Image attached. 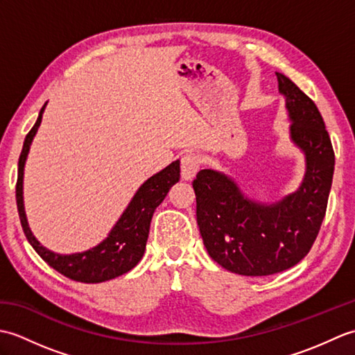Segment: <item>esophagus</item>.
I'll return each mask as SVG.
<instances>
[{
	"label": "esophagus",
	"instance_id": "esophagus-1",
	"mask_svg": "<svg viewBox=\"0 0 355 355\" xmlns=\"http://www.w3.org/2000/svg\"><path fill=\"white\" fill-rule=\"evenodd\" d=\"M200 155L195 153H187L182 157V177L184 180H192L200 169Z\"/></svg>",
	"mask_w": 355,
	"mask_h": 355
}]
</instances>
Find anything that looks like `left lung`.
Returning <instances> with one entry per match:
<instances>
[{
	"mask_svg": "<svg viewBox=\"0 0 355 355\" xmlns=\"http://www.w3.org/2000/svg\"><path fill=\"white\" fill-rule=\"evenodd\" d=\"M276 76L293 122L291 140L306 160L299 189L273 205H261L221 172L202 169L192 183L207 253L243 276L275 275L305 258L319 235L333 183L334 149L318 107L282 73Z\"/></svg>",
	"mask_w": 355,
	"mask_h": 355,
	"instance_id": "8db88e82",
	"label": "left lung"
}]
</instances>
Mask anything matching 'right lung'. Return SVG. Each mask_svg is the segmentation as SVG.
Returning a JSON list of instances; mask_svg holds the SVG:
<instances>
[{
    "mask_svg": "<svg viewBox=\"0 0 355 355\" xmlns=\"http://www.w3.org/2000/svg\"><path fill=\"white\" fill-rule=\"evenodd\" d=\"M44 107L41 108L36 123L28 131L22 146L18 162L17 180V206L22 230L27 241L35 248V252L65 277L84 284H99L122 276L132 270L145 253L146 241L149 235V225L153 220L154 210L162 205L171 187L180 180V162H172L155 175L148 178L139 191L135 192L131 202L119 218L108 236L99 245L89 248L87 252L73 254H59L49 250L40 244L32 230L28 227L24 201H22V178H24V164L32 140L41 125Z\"/></svg>",
    "mask_w": 355,
    "mask_h": 355,
    "instance_id": "obj_1",
    "label": "right lung"
}]
</instances>
